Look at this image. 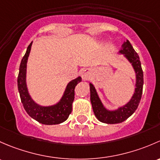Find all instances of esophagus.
<instances>
[{
	"label": "esophagus",
	"mask_w": 160,
	"mask_h": 160,
	"mask_svg": "<svg viewBox=\"0 0 160 160\" xmlns=\"http://www.w3.org/2000/svg\"><path fill=\"white\" fill-rule=\"evenodd\" d=\"M81 76H82V79L84 81L90 79V78H91V73H90L89 69H84L82 72V73H81Z\"/></svg>",
	"instance_id": "1"
}]
</instances>
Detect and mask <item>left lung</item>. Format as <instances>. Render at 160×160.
<instances>
[{
  "label": "left lung",
  "instance_id": "8db88e82",
  "mask_svg": "<svg viewBox=\"0 0 160 160\" xmlns=\"http://www.w3.org/2000/svg\"><path fill=\"white\" fill-rule=\"evenodd\" d=\"M118 53L120 55H123L128 62L131 64L136 75L134 93L129 101L126 104L118 107L115 109H108L100 99L93 84L91 82L89 83L90 100L94 114L98 121L106 124H116L122 122L131 116L138 108L142 94L143 72L139 55L128 40L123 42L121 49L118 51Z\"/></svg>",
  "mask_w": 160,
  "mask_h": 160
}]
</instances>
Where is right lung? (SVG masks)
I'll return each mask as SVG.
<instances>
[{"label": "right lung", "instance_id": "1", "mask_svg": "<svg viewBox=\"0 0 160 160\" xmlns=\"http://www.w3.org/2000/svg\"><path fill=\"white\" fill-rule=\"evenodd\" d=\"M33 42L28 47L21 60L18 78V88L21 102L28 114L34 120L44 125H57L67 120L72 112L75 98V88L82 82L80 76L70 81L66 85L62 98L58 102L50 105H42L31 98L27 85V63Z\"/></svg>", "mask_w": 160, "mask_h": 160}]
</instances>
